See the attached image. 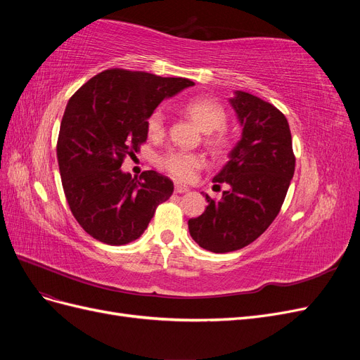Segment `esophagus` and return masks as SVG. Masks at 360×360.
Listing matches in <instances>:
<instances>
[{"instance_id": "34e87169", "label": "esophagus", "mask_w": 360, "mask_h": 360, "mask_svg": "<svg viewBox=\"0 0 360 360\" xmlns=\"http://www.w3.org/2000/svg\"><path fill=\"white\" fill-rule=\"evenodd\" d=\"M174 192H176V193H186V192H189V188L181 186V184H176V188H174Z\"/></svg>"}]
</instances>
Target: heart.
<instances>
[{"instance_id": "obj_1", "label": "heart", "mask_w": 360, "mask_h": 360, "mask_svg": "<svg viewBox=\"0 0 360 360\" xmlns=\"http://www.w3.org/2000/svg\"><path fill=\"white\" fill-rule=\"evenodd\" d=\"M195 123L207 134L205 141L214 151H225L230 146V136L225 132L226 112L224 106L212 97H195L183 106ZM147 134L150 138H162L165 134V114L156 110L147 118ZM205 165V159L198 153L181 150H169L159 158V167L168 176L179 181H189L195 172Z\"/></svg>"}]
</instances>
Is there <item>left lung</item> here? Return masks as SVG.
<instances>
[{
	"label": "left lung",
	"instance_id": "obj_1",
	"mask_svg": "<svg viewBox=\"0 0 360 360\" xmlns=\"http://www.w3.org/2000/svg\"><path fill=\"white\" fill-rule=\"evenodd\" d=\"M231 105L243 130L230 160L213 179L230 184L221 200L210 198L204 213L189 219V233L201 248L216 254L252 243L275 221L296 167L285 115L271 103L236 91Z\"/></svg>",
	"mask_w": 360,
	"mask_h": 360
}]
</instances>
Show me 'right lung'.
<instances>
[{
  "mask_svg": "<svg viewBox=\"0 0 360 360\" xmlns=\"http://www.w3.org/2000/svg\"><path fill=\"white\" fill-rule=\"evenodd\" d=\"M191 85L184 78L108 69L69 99L57 141L61 183L75 219L96 240H136L172 195L168 177L144 171L134 179L122 163L147 141V118L156 106Z\"/></svg>",
  "mask_w": 360,
  "mask_h": 360,
  "instance_id": "right-lung-1",
  "label": "right lung"
}]
</instances>
